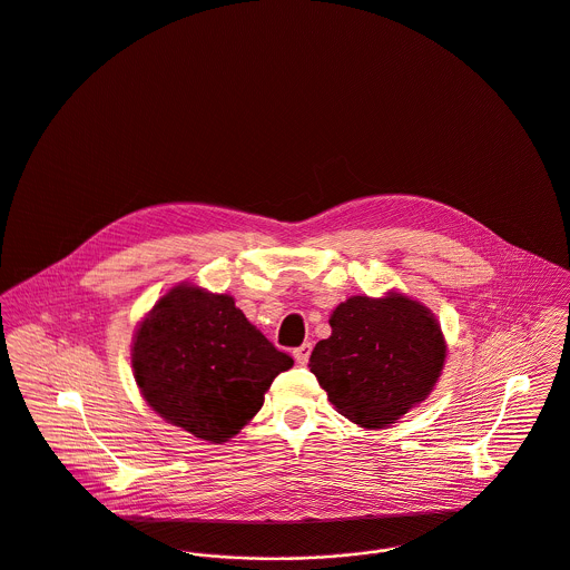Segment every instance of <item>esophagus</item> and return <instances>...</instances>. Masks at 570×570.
I'll list each match as a JSON object with an SVG mask.
<instances>
[{"mask_svg": "<svg viewBox=\"0 0 570 570\" xmlns=\"http://www.w3.org/2000/svg\"><path fill=\"white\" fill-rule=\"evenodd\" d=\"M311 350H313V345H311V343H303L301 347H296V350H294V358H296V363H298V365H306V363H308Z\"/></svg>", "mask_w": 570, "mask_h": 570, "instance_id": "obj_1", "label": "esophagus"}]
</instances>
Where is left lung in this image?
Instances as JSON below:
<instances>
[{
  "label": "left lung",
  "instance_id": "left-lung-1",
  "mask_svg": "<svg viewBox=\"0 0 570 570\" xmlns=\"http://www.w3.org/2000/svg\"><path fill=\"white\" fill-rule=\"evenodd\" d=\"M328 322L333 333L313 347L308 367L343 417L376 430L430 395L448 347L428 306L395 292L352 296Z\"/></svg>",
  "mask_w": 570,
  "mask_h": 570
}]
</instances>
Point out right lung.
<instances>
[{
  "instance_id": "obj_1",
  "label": "right lung",
  "mask_w": 570,
  "mask_h": 570,
  "mask_svg": "<svg viewBox=\"0 0 570 570\" xmlns=\"http://www.w3.org/2000/svg\"><path fill=\"white\" fill-rule=\"evenodd\" d=\"M292 365L230 296L188 283L155 303L131 345L147 404L209 443H225L255 417L272 380Z\"/></svg>"
}]
</instances>
